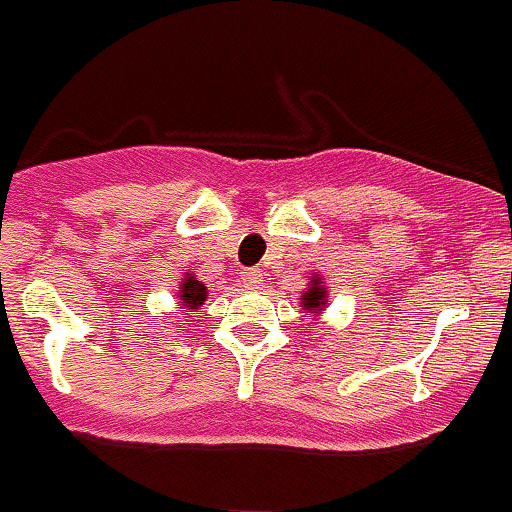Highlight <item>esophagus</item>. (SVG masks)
<instances>
[{
    "mask_svg": "<svg viewBox=\"0 0 512 512\" xmlns=\"http://www.w3.org/2000/svg\"><path fill=\"white\" fill-rule=\"evenodd\" d=\"M243 282L248 285V288L259 290L264 288V272L261 269H245L243 272Z\"/></svg>",
    "mask_w": 512,
    "mask_h": 512,
    "instance_id": "34e87169",
    "label": "esophagus"
}]
</instances>
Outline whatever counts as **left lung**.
Here are the masks:
<instances>
[{
  "label": "left lung",
  "instance_id": "1",
  "mask_svg": "<svg viewBox=\"0 0 512 512\" xmlns=\"http://www.w3.org/2000/svg\"><path fill=\"white\" fill-rule=\"evenodd\" d=\"M301 306H304V312H309L312 317L325 312L327 306V288L325 282H322L320 275L309 277V288L304 290V296H301Z\"/></svg>",
  "mask_w": 512,
  "mask_h": 512
}]
</instances>
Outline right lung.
I'll use <instances>...</instances> for the list:
<instances>
[{
  "instance_id": "obj_1",
  "label": "right lung",
  "mask_w": 512,
  "mask_h": 512,
  "mask_svg": "<svg viewBox=\"0 0 512 512\" xmlns=\"http://www.w3.org/2000/svg\"><path fill=\"white\" fill-rule=\"evenodd\" d=\"M177 298H179V304H182V309H200L203 301L208 298V288L198 280V277L185 272V277H182V282H179Z\"/></svg>"
}]
</instances>
